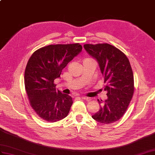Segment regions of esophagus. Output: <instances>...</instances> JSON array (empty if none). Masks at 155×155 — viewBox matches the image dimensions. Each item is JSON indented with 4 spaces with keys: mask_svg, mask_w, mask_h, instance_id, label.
<instances>
[{
    "mask_svg": "<svg viewBox=\"0 0 155 155\" xmlns=\"http://www.w3.org/2000/svg\"><path fill=\"white\" fill-rule=\"evenodd\" d=\"M81 99H83V100H84V101H90L91 100V98H89V97H82Z\"/></svg>",
    "mask_w": 155,
    "mask_h": 155,
    "instance_id": "obj_1",
    "label": "esophagus"
}]
</instances>
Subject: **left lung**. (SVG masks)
I'll return each mask as SVG.
<instances>
[{"label": "left lung", "mask_w": 155, "mask_h": 155, "mask_svg": "<svg viewBox=\"0 0 155 155\" xmlns=\"http://www.w3.org/2000/svg\"><path fill=\"white\" fill-rule=\"evenodd\" d=\"M84 47L99 64L107 91V99H98L100 110L92 118L104 124L115 122L124 116L134 95V74L129 60L118 48L108 43L85 44Z\"/></svg>", "instance_id": "8db88e82"}]
</instances>
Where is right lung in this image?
<instances>
[{
	"mask_svg": "<svg viewBox=\"0 0 155 155\" xmlns=\"http://www.w3.org/2000/svg\"><path fill=\"white\" fill-rule=\"evenodd\" d=\"M81 51L79 43L50 45L34 52L29 59L24 75L25 91L31 107L45 121L55 122L68 114L72 98L56 90L54 81Z\"/></svg>",
	"mask_w": 155,
	"mask_h": 155,
	"instance_id": "right-lung-1",
	"label": "right lung"
}]
</instances>
